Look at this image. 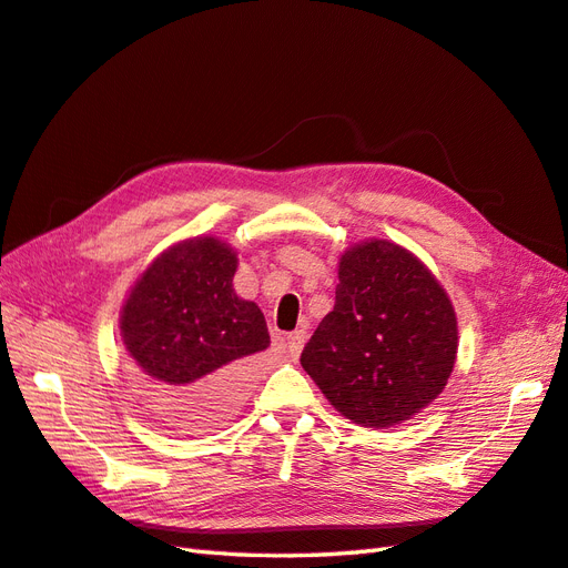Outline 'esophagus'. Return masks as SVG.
<instances>
[{
    "instance_id": "esophagus-1",
    "label": "esophagus",
    "mask_w": 568,
    "mask_h": 568,
    "mask_svg": "<svg viewBox=\"0 0 568 568\" xmlns=\"http://www.w3.org/2000/svg\"><path fill=\"white\" fill-rule=\"evenodd\" d=\"M304 341H307V331H304V328L290 333V336H287V355L293 357V359H297V355L302 353Z\"/></svg>"
}]
</instances>
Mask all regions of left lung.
Listing matches in <instances>:
<instances>
[{"label": "left lung", "mask_w": 568, "mask_h": 568, "mask_svg": "<svg viewBox=\"0 0 568 568\" xmlns=\"http://www.w3.org/2000/svg\"><path fill=\"white\" fill-rule=\"evenodd\" d=\"M456 353V312L439 281L403 246L369 240L341 256L336 304L300 362L341 415L386 429L442 394Z\"/></svg>", "instance_id": "1"}]
</instances>
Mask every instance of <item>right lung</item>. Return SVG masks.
<instances>
[{"label":"right lung","mask_w":568,"mask_h":568,"mask_svg":"<svg viewBox=\"0 0 568 568\" xmlns=\"http://www.w3.org/2000/svg\"><path fill=\"white\" fill-rule=\"evenodd\" d=\"M237 254L215 237L172 244L141 273L122 316L145 405L178 429L221 425L250 386V357L266 351V318L237 297Z\"/></svg>","instance_id":"obj_1"}]
</instances>
